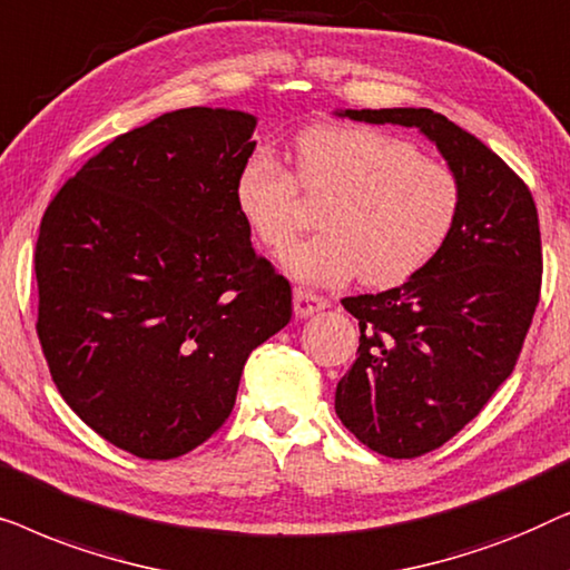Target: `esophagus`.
<instances>
[{
    "label": "esophagus",
    "mask_w": 570,
    "mask_h": 570,
    "mask_svg": "<svg viewBox=\"0 0 570 570\" xmlns=\"http://www.w3.org/2000/svg\"><path fill=\"white\" fill-rule=\"evenodd\" d=\"M326 306H330V301H326L324 295H316V293H311V291H301V287H295V293H293L295 316L308 318L311 314H316V311H322Z\"/></svg>",
    "instance_id": "obj_1"
}]
</instances>
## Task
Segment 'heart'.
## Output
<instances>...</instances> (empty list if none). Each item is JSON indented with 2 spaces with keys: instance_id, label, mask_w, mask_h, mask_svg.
<instances>
[{
  "instance_id": "obj_1",
  "label": "heart",
  "mask_w": 570,
  "mask_h": 570,
  "mask_svg": "<svg viewBox=\"0 0 570 570\" xmlns=\"http://www.w3.org/2000/svg\"><path fill=\"white\" fill-rule=\"evenodd\" d=\"M301 191L324 199L322 233L285 254L306 285L394 287L420 275L456 228L462 181L439 158L373 127L318 124L295 139V170L269 153L248 155L236 207L262 246L283 252L301 228Z\"/></svg>"
}]
</instances>
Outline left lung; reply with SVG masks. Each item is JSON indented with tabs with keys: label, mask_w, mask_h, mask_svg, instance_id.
Here are the masks:
<instances>
[{
	"label": "left lung",
	"mask_w": 570,
	"mask_h": 570,
	"mask_svg": "<svg viewBox=\"0 0 570 570\" xmlns=\"http://www.w3.org/2000/svg\"><path fill=\"white\" fill-rule=\"evenodd\" d=\"M342 116L417 127L462 181L456 228L420 275L342 301L361 326V347L334 410L371 451L415 459L454 439L511 376L540 303V220L529 186L446 116L431 108Z\"/></svg>",
	"instance_id": "obj_1"
}]
</instances>
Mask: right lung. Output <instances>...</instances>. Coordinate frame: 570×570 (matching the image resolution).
<instances>
[{
    "instance_id": "obj_1",
    "label": "right lung",
    "mask_w": 570,
    "mask_h": 570,
    "mask_svg": "<svg viewBox=\"0 0 570 570\" xmlns=\"http://www.w3.org/2000/svg\"><path fill=\"white\" fill-rule=\"evenodd\" d=\"M256 119L178 108L108 142L46 207L36 244L43 357L65 402L139 459L189 454L293 316L252 248L236 176Z\"/></svg>"
}]
</instances>
